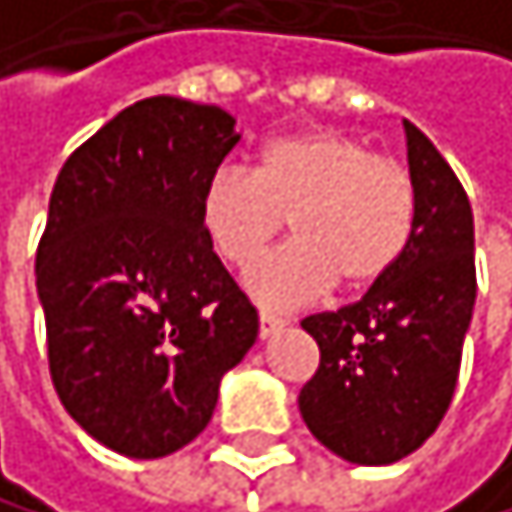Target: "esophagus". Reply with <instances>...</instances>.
<instances>
[{
	"label": "esophagus",
	"mask_w": 512,
	"mask_h": 512,
	"mask_svg": "<svg viewBox=\"0 0 512 512\" xmlns=\"http://www.w3.org/2000/svg\"><path fill=\"white\" fill-rule=\"evenodd\" d=\"M278 331H284V319H275V316H259V338L265 341V338H275Z\"/></svg>",
	"instance_id": "1"
}]
</instances>
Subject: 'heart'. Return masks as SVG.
Segmentation results:
<instances>
[{"mask_svg":"<svg viewBox=\"0 0 512 512\" xmlns=\"http://www.w3.org/2000/svg\"><path fill=\"white\" fill-rule=\"evenodd\" d=\"M284 218L297 240L247 272V294L265 309H300L338 281H385L416 231V184L359 137L312 127L265 143L253 171L222 165L200 196L203 234L231 269H247Z\"/></svg>","mask_w":512,"mask_h":512,"instance_id":"obj_1","label":"heart"}]
</instances>
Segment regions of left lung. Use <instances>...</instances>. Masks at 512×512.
I'll return each instance as SVG.
<instances>
[{"label": "left lung", "instance_id": "obj_1", "mask_svg": "<svg viewBox=\"0 0 512 512\" xmlns=\"http://www.w3.org/2000/svg\"><path fill=\"white\" fill-rule=\"evenodd\" d=\"M403 131L416 184L410 247L363 300L300 322L322 353L300 416L331 454L359 466L397 463L435 435L475 306L469 196L416 124Z\"/></svg>", "mask_w": 512, "mask_h": 512}]
</instances>
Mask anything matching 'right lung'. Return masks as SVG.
I'll return each instance as SVG.
<instances>
[{
    "instance_id": "1",
    "label": "right lung",
    "mask_w": 512,
    "mask_h": 512,
    "mask_svg": "<svg viewBox=\"0 0 512 512\" xmlns=\"http://www.w3.org/2000/svg\"><path fill=\"white\" fill-rule=\"evenodd\" d=\"M218 106L149 96L58 171L37 250L49 372L90 438L168 457L212 419L259 316L209 247L200 196L237 146Z\"/></svg>"
}]
</instances>
